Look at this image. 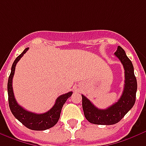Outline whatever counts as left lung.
Segmentation results:
<instances>
[{"label": "left lung", "instance_id": "obj_1", "mask_svg": "<svg viewBox=\"0 0 146 146\" xmlns=\"http://www.w3.org/2000/svg\"><path fill=\"white\" fill-rule=\"evenodd\" d=\"M114 55L119 59L125 70V86L121 98L106 109H99L84 95H82V106L84 116L89 122L95 125H110L119 122L135 102L137 91L136 77L134 74L132 62L121 46H117Z\"/></svg>", "mask_w": 146, "mask_h": 146}]
</instances>
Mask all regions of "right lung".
Instances as JSON below:
<instances>
[{
	"mask_svg": "<svg viewBox=\"0 0 146 146\" xmlns=\"http://www.w3.org/2000/svg\"><path fill=\"white\" fill-rule=\"evenodd\" d=\"M29 48H26L22 53H21L14 61L11 66V71L10 74L8 82H7V94H8V103L11 109V111L17 119L22 123L25 127L29 129L35 131H43L53 127L56 125L60 117L61 110L65 102L68 98L72 95L73 92L70 91L65 94L60 95L56 100L54 106L49 111L43 114H35L33 112L29 111L22 107L20 106L15 98L13 92L12 80L15 71L16 64L20 60L23 55L29 50Z\"/></svg>",
	"mask_w": 146,
	"mask_h": 146,
	"instance_id": "1",
	"label": "right lung"
}]
</instances>
